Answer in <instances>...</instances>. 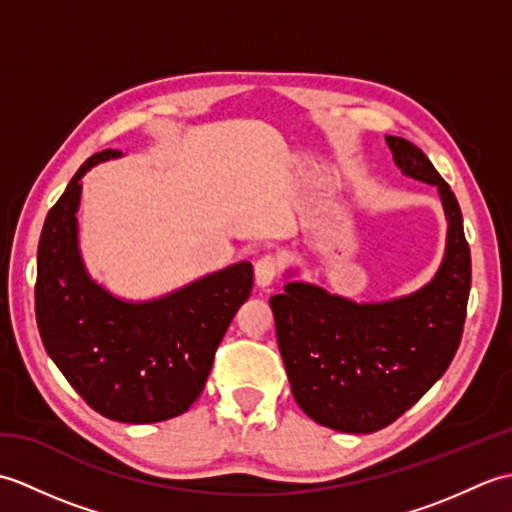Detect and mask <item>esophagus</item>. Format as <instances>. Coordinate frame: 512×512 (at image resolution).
<instances>
[{"label": "esophagus", "mask_w": 512, "mask_h": 512, "mask_svg": "<svg viewBox=\"0 0 512 512\" xmlns=\"http://www.w3.org/2000/svg\"><path fill=\"white\" fill-rule=\"evenodd\" d=\"M279 270H281V262H279L277 255L266 253L262 257H257V262H255V281H257V286L264 288L268 284H273V281L279 275Z\"/></svg>", "instance_id": "obj_1"}]
</instances>
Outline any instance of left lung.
Returning a JSON list of instances; mask_svg holds the SVG:
<instances>
[{
    "label": "left lung",
    "instance_id": "8db88e82",
    "mask_svg": "<svg viewBox=\"0 0 512 512\" xmlns=\"http://www.w3.org/2000/svg\"><path fill=\"white\" fill-rule=\"evenodd\" d=\"M405 176L436 184L449 220L438 275L409 297L354 303L290 281L270 297L292 396L323 427L374 433L398 420L447 372L471 290V248L455 193L424 151L387 136Z\"/></svg>",
    "mask_w": 512,
    "mask_h": 512
}]
</instances>
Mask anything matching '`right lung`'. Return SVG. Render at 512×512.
Instances as JSON below:
<instances>
[{
  "mask_svg": "<svg viewBox=\"0 0 512 512\" xmlns=\"http://www.w3.org/2000/svg\"><path fill=\"white\" fill-rule=\"evenodd\" d=\"M74 173L46 215L37 248L35 314L43 347L101 416L145 424L176 418L202 394L217 345L253 290V266L233 264L173 295L145 303L112 297L88 277L76 244L81 178Z\"/></svg>",
  "mask_w": 512,
  "mask_h": 512,
  "instance_id": "1",
  "label": "right lung"
}]
</instances>
